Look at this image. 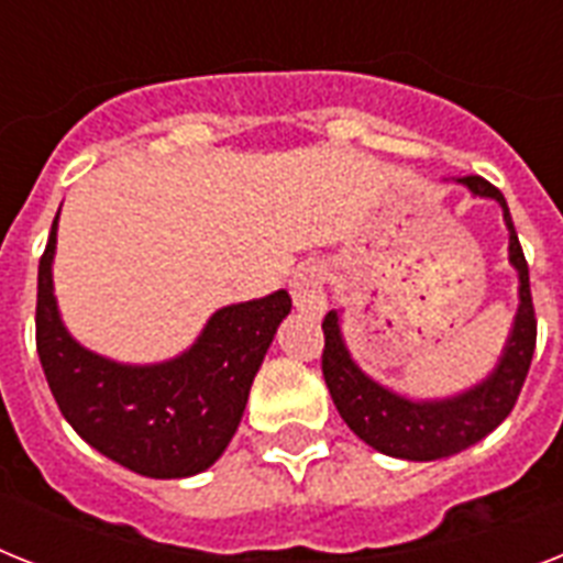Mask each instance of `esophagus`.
I'll return each instance as SVG.
<instances>
[{
	"label": "esophagus",
	"mask_w": 563,
	"mask_h": 563,
	"mask_svg": "<svg viewBox=\"0 0 563 563\" xmlns=\"http://www.w3.org/2000/svg\"><path fill=\"white\" fill-rule=\"evenodd\" d=\"M290 292L296 310L305 316H322L328 308L324 296V267L322 264H301L290 276Z\"/></svg>",
	"instance_id": "esophagus-1"
}]
</instances>
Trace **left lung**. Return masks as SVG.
<instances>
[{
    "label": "left lung",
    "instance_id": "left-lung-1",
    "mask_svg": "<svg viewBox=\"0 0 563 563\" xmlns=\"http://www.w3.org/2000/svg\"><path fill=\"white\" fill-rule=\"evenodd\" d=\"M454 184L466 187L472 198H489L498 203L506 230H509V264L518 273V310H515L512 331L506 336L495 368L483 376L481 383L452 397H408L360 368V362L347 351L339 310H331L322 322V374L333 406L347 422V429L376 452L399 460H417V463L452 457L498 429L515 408V399L527 379L529 362L536 354V310H532V292H529V267L506 198L500 189L477 175L454 178Z\"/></svg>",
    "mask_w": 563,
    "mask_h": 563
}]
</instances>
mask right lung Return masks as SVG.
<instances>
[{"mask_svg": "<svg viewBox=\"0 0 563 563\" xmlns=\"http://www.w3.org/2000/svg\"><path fill=\"white\" fill-rule=\"evenodd\" d=\"M57 221L40 258L36 351L48 388L91 449L143 477L178 481L216 463L247 408L250 385L278 324L287 290L227 305L184 354L148 365L109 360L68 333L54 296Z\"/></svg>", "mask_w": 563, "mask_h": 563, "instance_id": "obj_1", "label": "right lung"}]
</instances>
